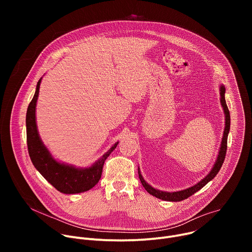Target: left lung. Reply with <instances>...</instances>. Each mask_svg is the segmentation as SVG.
I'll return each mask as SVG.
<instances>
[{
    "label": "left lung",
    "mask_w": 252,
    "mask_h": 252,
    "mask_svg": "<svg viewBox=\"0 0 252 252\" xmlns=\"http://www.w3.org/2000/svg\"><path fill=\"white\" fill-rule=\"evenodd\" d=\"M220 103L224 112V116H225V126H224V130H223V135H222V140H221V145L220 148V152H219V156L217 158V161H215L213 167L211 168V170L209 171V173L203 178L199 183H197L196 185H194L193 187H190L187 189L184 190H179V191H175V192H167V191H161L158 189H154L152 186H150L145 179H143L139 167H138V176L140 179V183L142 185V187L146 189V190L159 198L162 200H166V201H182L184 199L189 198L190 195H192L193 193H195L196 191H198L199 189H201L205 185H207L211 179H213L215 177V175L218 174V172L220 171V169L221 168V165L224 161L225 158V155H226V149H227V136L229 133V128H230V114L228 111V107L226 105V101H225V88L224 86H220Z\"/></svg>",
    "instance_id": "1"
}]
</instances>
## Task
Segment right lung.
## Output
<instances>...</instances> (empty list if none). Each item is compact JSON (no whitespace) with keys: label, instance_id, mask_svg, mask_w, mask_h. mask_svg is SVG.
<instances>
[{"label":"right lung","instance_id":"add662e5","mask_svg":"<svg viewBox=\"0 0 252 252\" xmlns=\"http://www.w3.org/2000/svg\"><path fill=\"white\" fill-rule=\"evenodd\" d=\"M42 78L37 84V89L30 102L26 116L27 145L33 166L56 189L65 194L85 192L93 189L100 179L104 160L119 145V141L107 151L92 166L80 168L56 160L43 143L35 124V105L40 92Z\"/></svg>","mask_w":252,"mask_h":252}]
</instances>
